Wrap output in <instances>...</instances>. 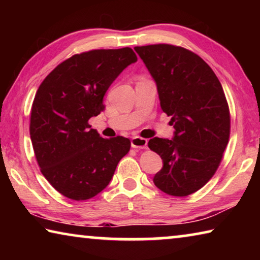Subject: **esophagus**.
Masks as SVG:
<instances>
[{"mask_svg": "<svg viewBox=\"0 0 260 260\" xmlns=\"http://www.w3.org/2000/svg\"><path fill=\"white\" fill-rule=\"evenodd\" d=\"M131 142H132V147L135 149H146L148 144V140L140 138V136H134V138H132Z\"/></svg>", "mask_w": 260, "mask_h": 260, "instance_id": "esophagus-1", "label": "esophagus"}]
</instances>
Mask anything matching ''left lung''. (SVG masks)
I'll return each instance as SVG.
<instances>
[{
  "instance_id": "1",
  "label": "left lung",
  "mask_w": 260,
  "mask_h": 260,
  "mask_svg": "<svg viewBox=\"0 0 260 260\" xmlns=\"http://www.w3.org/2000/svg\"><path fill=\"white\" fill-rule=\"evenodd\" d=\"M157 83L160 108L171 117L173 140H149L161 157L153 183L167 195L196 192L217 172L230 141L231 113L225 93L208 64L183 47H135Z\"/></svg>"
}]
</instances>
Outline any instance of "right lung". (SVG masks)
I'll use <instances>...</instances> for the list:
<instances>
[{
	"label": "right lung",
	"instance_id": "obj_1",
	"mask_svg": "<svg viewBox=\"0 0 260 260\" xmlns=\"http://www.w3.org/2000/svg\"><path fill=\"white\" fill-rule=\"evenodd\" d=\"M136 60L128 47L76 54L57 65L35 94L29 122L35 158L48 182L70 200L102 191L129 151L128 139L101 138L88 120L103 111L108 88Z\"/></svg>",
	"mask_w": 260,
	"mask_h": 260
}]
</instances>
